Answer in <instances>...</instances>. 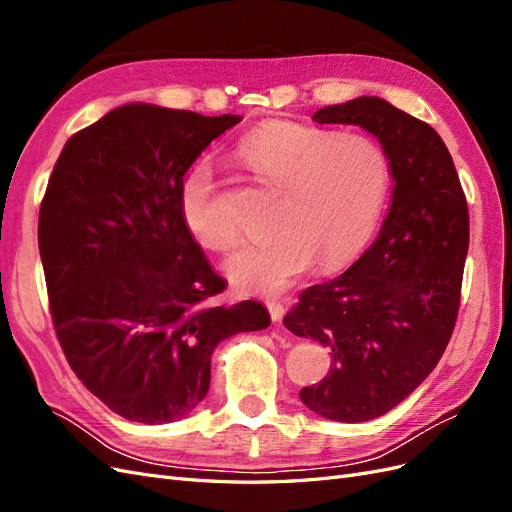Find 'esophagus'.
<instances>
[{"label":"esophagus","mask_w":512,"mask_h":512,"mask_svg":"<svg viewBox=\"0 0 512 512\" xmlns=\"http://www.w3.org/2000/svg\"><path fill=\"white\" fill-rule=\"evenodd\" d=\"M267 307H269L271 320H273V322H282V318H284V314H286L284 305H282V303H277V301H271V303H267Z\"/></svg>","instance_id":"34e87169"}]
</instances>
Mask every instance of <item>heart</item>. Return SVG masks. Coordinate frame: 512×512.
I'll list each match as a JSON object with an SVG mask.
<instances>
[{"label": "heart", "instance_id": "b5f03b06", "mask_svg": "<svg viewBox=\"0 0 512 512\" xmlns=\"http://www.w3.org/2000/svg\"><path fill=\"white\" fill-rule=\"evenodd\" d=\"M241 162L271 188L275 200L265 241L247 243L224 271L232 286L256 297H277L318 262L344 265L374 232L389 190V160L365 134L273 121L243 136ZM179 205L188 230L213 250H228L239 228L222 205L211 162H198L181 183Z\"/></svg>", "mask_w": 512, "mask_h": 512}]
</instances>
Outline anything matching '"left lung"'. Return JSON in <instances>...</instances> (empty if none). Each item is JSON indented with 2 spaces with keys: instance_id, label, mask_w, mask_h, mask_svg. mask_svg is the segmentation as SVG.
I'll return each instance as SVG.
<instances>
[{
  "instance_id": "obj_1",
  "label": "left lung",
  "mask_w": 512,
  "mask_h": 512,
  "mask_svg": "<svg viewBox=\"0 0 512 512\" xmlns=\"http://www.w3.org/2000/svg\"><path fill=\"white\" fill-rule=\"evenodd\" d=\"M316 123L378 138L395 181L376 241L335 280L309 286L284 318L331 354V369L301 389L303 404L339 423H365L401 404L453 335L470 243L468 205L440 134L376 96L324 106Z\"/></svg>"
}]
</instances>
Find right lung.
Returning a JSON list of instances; mask_svg holds the SVG:
<instances>
[{
	"label": "right lung",
	"instance_id": "right-lung-1",
	"mask_svg": "<svg viewBox=\"0 0 512 512\" xmlns=\"http://www.w3.org/2000/svg\"><path fill=\"white\" fill-rule=\"evenodd\" d=\"M243 117L134 102L68 138L46 185L38 247L70 367L128 421L164 425L205 399L222 339L271 324L258 301L220 305L181 215L183 175Z\"/></svg>",
	"mask_w": 512,
	"mask_h": 512
}]
</instances>
